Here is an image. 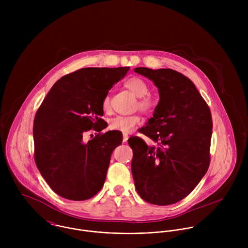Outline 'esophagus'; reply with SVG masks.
I'll return each instance as SVG.
<instances>
[{
  "instance_id": "1",
  "label": "esophagus",
  "mask_w": 248,
  "mask_h": 248,
  "mask_svg": "<svg viewBox=\"0 0 248 248\" xmlns=\"http://www.w3.org/2000/svg\"><path fill=\"white\" fill-rule=\"evenodd\" d=\"M129 139V135L128 134H123V142H126Z\"/></svg>"
}]
</instances>
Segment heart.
Wrapping results in <instances>:
<instances>
[{"instance_id": "obj_1", "label": "heart", "mask_w": 248, "mask_h": 248, "mask_svg": "<svg viewBox=\"0 0 248 248\" xmlns=\"http://www.w3.org/2000/svg\"><path fill=\"white\" fill-rule=\"evenodd\" d=\"M125 87L130 90L136 96L140 97L139 105L140 109L145 112H151L157 105V102L154 96L149 94L148 84L140 77H132L125 82ZM102 108L104 111H109L110 101L109 96L107 94L102 101ZM140 123V117L139 115H117L108 120V128L113 131L122 133L132 132Z\"/></svg>"}]
</instances>
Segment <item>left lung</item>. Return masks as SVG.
Listing matches in <instances>:
<instances>
[{"label":"left lung","instance_id":"8db88e82","mask_svg":"<svg viewBox=\"0 0 248 248\" xmlns=\"http://www.w3.org/2000/svg\"><path fill=\"white\" fill-rule=\"evenodd\" d=\"M154 82L159 102L153 117L128 143L134 152L132 173L140 198L155 205L174 204L187 197L210 163L212 117L194 83L171 69L136 68Z\"/></svg>","mask_w":248,"mask_h":248}]
</instances>
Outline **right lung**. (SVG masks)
<instances>
[{"label": "right lung", "mask_w": 248, "mask_h": 248, "mask_svg": "<svg viewBox=\"0 0 248 248\" xmlns=\"http://www.w3.org/2000/svg\"><path fill=\"white\" fill-rule=\"evenodd\" d=\"M124 68H85L61 77L36 112L33 123L36 166L49 187L71 201H85L103 187L110 155L122 133L100 132L103 98L129 71ZM100 134L89 142L84 133Z\"/></svg>", "instance_id": "obj_1"}]
</instances>
